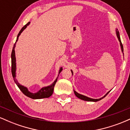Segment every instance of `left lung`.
I'll use <instances>...</instances> for the list:
<instances>
[{"label": "left lung", "mask_w": 130, "mask_h": 130, "mask_svg": "<svg viewBox=\"0 0 130 130\" xmlns=\"http://www.w3.org/2000/svg\"><path fill=\"white\" fill-rule=\"evenodd\" d=\"M116 35H117L118 40H119V42H120V47H121L122 52V53H123V45H122V44L121 40H120V35H119V31H118L117 29H116ZM123 55H124V54H123ZM71 73H72V74H73V72L72 70H71ZM110 91H111V90H110ZM110 91H109L108 93L106 94V95H104V96H103V97H101L100 98H98V99H93V98H91L87 97V96H85V95H81V94H80V93H78L77 92H76L75 90H74V94H75L77 98H79V99H80V100H83L87 101H93V102H96V101L101 100V99H103V98L105 97V96H106V95H108Z\"/></svg>", "instance_id": "left-lung-1"}]
</instances>
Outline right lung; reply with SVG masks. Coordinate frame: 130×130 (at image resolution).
I'll use <instances>...</instances> for the list:
<instances>
[{
    "label": "right lung",
    "instance_id": "add662e5",
    "mask_svg": "<svg viewBox=\"0 0 130 130\" xmlns=\"http://www.w3.org/2000/svg\"><path fill=\"white\" fill-rule=\"evenodd\" d=\"M30 22H29L27 24L25 25L22 28L21 30L19 31L18 35L17 36V38H16V41L15 43H14V46H13L12 52H11V73H12V76L13 77V79H14V83H16V85L18 86V87H19V89H20L21 91L25 95L28 97L32 98V99H42V98H49L50 96H51L53 93L54 91V87L55 84H56L57 80V78L59 77V75L57 77L56 80L54 81L53 83H52L50 85L48 86H46V87H43L41 88L39 91L36 92V93H32V92H29L28 89L25 86H22L21 84H20L18 82V80L16 79V57H15V51H14V48H15L16 46V43L18 40V38L19 35H21V34L23 32V30L27 27V26H29V24ZM62 70H61V68L59 70V74H60V73L62 71Z\"/></svg>",
    "mask_w": 130,
    "mask_h": 130
}]
</instances>
